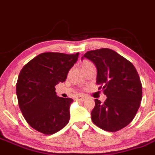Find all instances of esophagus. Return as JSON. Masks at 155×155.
Masks as SVG:
<instances>
[{"label":"esophagus","mask_w":155,"mask_h":155,"mask_svg":"<svg viewBox=\"0 0 155 155\" xmlns=\"http://www.w3.org/2000/svg\"><path fill=\"white\" fill-rule=\"evenodd\" d=\"M76 99L77 100H79V101H84V100L86 99V97L84 95H78L77 97H76Z\"/></svg>","instance_id":"esophagus-1"}]
</instances>
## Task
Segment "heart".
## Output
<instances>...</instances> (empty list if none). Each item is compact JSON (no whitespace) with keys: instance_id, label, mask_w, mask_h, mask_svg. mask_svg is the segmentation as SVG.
<instances>
[{"instance_id":"1","label":"heart","mask_w":155,"mask_h":155,"mask_svg":"<svg viewBox=\"0 0 155 155\" xmlns=\"http://www.w3.org/2000/svg\"><path fill=\"white\" fill-rule=\"evenodd\" d=\"M92 63L90 62H89V61H84L82 63H81V68H82V69H84V68H87V67H88L89 65H91Z\"/></svg>"}]
</instances>
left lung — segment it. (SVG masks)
Wrapping results in <instances>:
<instances>
[{
    "label": "left lung",
    "mask_w": 155,
    "mask_h": 155,
    "mask_svg": "<svg viewBox=\"0 0 155 155\" xmlns=\"http://www.w3.org/2000/svg\"><path fill=\"white\" fill-rule=\"evenodd\" d=\"M84 58L95 65L96 84L102 89L107 99L104 102L95 99L91 113L97 126L115 132L131 122L141 104L142 86L135 67L127 59L111 49L91 50Z\"/></svg>",
    "instance_id": "1"
}]
</instances>
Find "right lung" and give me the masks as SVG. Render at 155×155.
<instances>
[{
	"instance_id": "add662e5",
	"label": "right lung",
	"mask_w": 155,
	"mask_h": 155,
	"mask_svg": "<svg viewBox=\"0 0 155 155\" xmlns=\"http://www.w3.org/2000/svg\"><path fill=\"white\" fill-rule=\"evenodd\" d=\"M79 55L41 53L20 71L16 83L18 105L27 122L37 131L53 134L69 121L74 100L58 97L55 86L66 81Z\"/></svg>"
}]
</instances>
